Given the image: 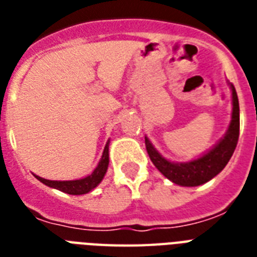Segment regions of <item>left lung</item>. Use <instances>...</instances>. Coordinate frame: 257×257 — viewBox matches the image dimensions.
Instances as JSON below:
<instances>
[{
	"mask_svg": "<svg viewBox=\"0 0 257 257\" xmlns=\"http://www.w3.org/2000/svg\"><path fill=\"white\" fill-rule=\"evenodd\" d=\"M232 90V117L227 132L208 152L201 155L195 160L187 163H175L165 159L148 137L145 136V147L151 160L159 171L171 180L172 183L181 187H197L212 180L216 175L225 168L228 161L235 152L240 129V109L237 93L235 86L229 84Z\"/></svg>",
	"mask_w": 257,
	"mask_h": 257,
	"instance_id": "obj_1",
	"label": "left lung"
}]
</instances>
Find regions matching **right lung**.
<instances>
[{
  "instance_id": "obj_1",
  "label": "right lung",
  "mask_w": 257,
  "mask_h": 257,
  "mask_svg": "<svg viewBox=\"0 0 257 257\" xmlns=\"http://www.w3.org/2000/svg\"><path fill=\"white\" fill-rule=\"evenodd\" d=\"M109 165V140L105 144L104 152L101 156L98 164L94 168V171L88 175L84 179L78 180H64V181H58V180H46L42 179L40 176H36V179L40 180L42 184H45L48 187L58 189V191L65 192L68 195H85L88 192L93 191L98 184L102 181L105 173L108 171Z\"/></svg>"
}]
</instances>
